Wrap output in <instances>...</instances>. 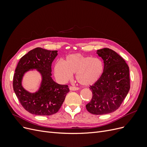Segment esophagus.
Returning <instances> with one entry per match:
<instances>
[{
	"mask_svg": "<svg viewBox=\"0 0 147 147\" xmlns=\"http://www.w3.org/2000/svg\"><path fill=\"white\" fill-rule=\"evenodd\" d=\"M69 89L71 91H75V90H78V88L76 87V86H69Z\"/></svg>",
	"mask_w": 147,
	"mask_h": 147,
	"instance_id": "esophagus-1",
	"label": "esophagus"
}]
</instances>
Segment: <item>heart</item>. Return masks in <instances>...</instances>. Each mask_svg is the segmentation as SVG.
<instances>
[{
  "label": "heart",
  "instance_id": "b5f03b06",
  "mask_svg": "<svg viewBox=\"0 0 147 147\" xmlns=\"http://www.w3.org/2000/svg\"><path fill=\"white\" fill-rule=\"evenodd\" d=\"M104 72V64L99 58L82 54L70 55L63 63L57 62L55 65V74L61 82L68 81L75 74L77 82L84 86L96 83Z\"/></svg>",
  "mask_w": 147,
  "mask_h": 147
}]
</instances>
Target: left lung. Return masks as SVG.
<instances>
[{"label": "left lung", "mask_w": 147, "mask_h": 147, "mask_svg": "<svg viewBox=\"0 0 147 147\" xmlns=\"http://www.w3.org/2000/svg\"><path fill=\"white\" fill-rule=\"evenodd\" d=\"M97 53L104 60V72L100 78L90 86L92 96L86 107L93 115H105L117 110L130 89L129 69L121 56L109 48Z\"/></svg>", "instance_id": "obj_1"}]
</instances>
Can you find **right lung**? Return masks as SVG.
Masks as SVG:
<instances>
[{
  "label": "right lung",
  "instance_id": "1",
  "mask_svg": "<svg viewBox=\"0 0 147 147\" xmlns=\"http://www.w3.org/2000/svg\"><path fill=\"white\" fill-rule=\"evenodd\" d=\"M57 51L36 48L20 59L13 76V90L20 104L28 112L37 115H51L58 112L66 94L69 92L67 84H59L53 81L51 64ZM36 68L41 73L43 80L37 93L32 94L21 86L24 74L29 69Z\"/></svg>",
  "mask_w": 147,
  "mask_h": 147
}]
</instances>
